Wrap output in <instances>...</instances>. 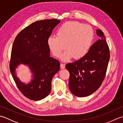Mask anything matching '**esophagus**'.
<instances>
[{"mask_svg":"<svg viewBox=\"0 0 123 123\" xmlns=\"http://www.w3.org/2000/svg\"><path fill=\"white\" fill-rule=\"evenodd\" d=\"M60 67H61V69H64L65 68V64L61 63V64H60Z\"/></svg>","mask_w":123,"mask_h":123,"instance_id":"obj_1","label":"esophagus"}]
</instances>
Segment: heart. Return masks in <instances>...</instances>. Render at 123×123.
<instances>
[{"instance_id":"obj_1","label":"heart","mask_w":123,"mask_h":123,"mask_svg":"<svg viewBox=\"0 0 123 123\" xmlns=\"http://www.w3.org/2000/svg\"><path fill=\"white\" fill-rule=\"evenodd\" d=\"M56 36H50L47 39V44L54 56L67 61L74 56L79 59L88 53L93 39L94 32L92 27L83 25L77 22H67L58 28Z\"/></svg>"}]
</instances>
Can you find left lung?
<instances>
[{"label":"left lung","instance_id":"left-lung-1","mask_svg":"<svg viewBox=\"0 0 123 123\" xmlns=\"http://www.w3.org/2000/svg\"><path fill=\"white\" fill-rule=\"evenodd\" d=\"M97 34L100 38L91 46L88 53L66 66L70 73V91L77 97L92 94L100 87L105 78L110 50L102 30H97Z\"/></svg>","mask_w":123,"mask_h":123}]
</instances>
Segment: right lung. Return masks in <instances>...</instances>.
I'll return each mask as SVG.
<instances>
[{
    "label": "right lung",
    "mask_w": 123,
    "mask_h": 123,
    "mask_svg": "<svg viewBox=\"0 0 123 123\" xmlns=\"http://www.w3.org/2000/svg\"><path fill=\"white\" fill-rule=\"evenodd\" d=\"M60 22L57 19L38 21L16 36L12 46L9 69L17 87L29 99L39 101L49 95L52 79L60 70L58 60L50 57L47 39ZM30 67L34 75L30 83L21 82L15 73L18 65Z\"/></svg>",
    "instance_id": "right-lung-1"
}]
</instances>
